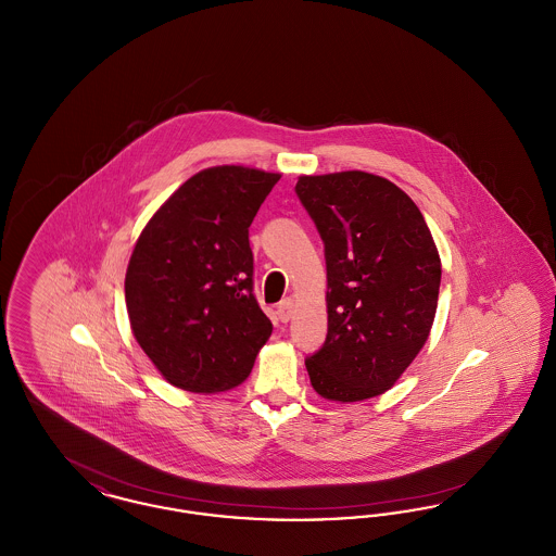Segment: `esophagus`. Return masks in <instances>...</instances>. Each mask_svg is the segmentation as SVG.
Instances as JSON below:
<instances>
[{
    "label": "esophagus",
    "mask_w": 556,
    "mask_h": 556,
    "mask_svg": "<svg viewBox=\"0 0 556 556\" xmlns=\"http://www.w3.org/2000/svg\"><path fill=\"white\" fill-rule=\"evenodd\" d=\"M277 317L281 323H288L293 317V300H283L279 306H277Z\"/></svg>",
    "instance_id": "obj_1"
}]
</instances>
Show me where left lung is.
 Listing matches in <instances>:
<instances>
[{
	"label": "left lung",
	"mask_w": 556,
	"mask_h": 556,
	"mask_svg": "<svg viewBox=\"0 0 556 556\" xmlns=\"http://www.w3.org/2000/svg\"><path fill=\"white\" fill-rule=\"evenodd\" d=\"M295 193L327 263V340L306 361L311 383L342 404L379 396L429 338L442 279L435 241L417 204L379 175H302Z\"/></svg>",
	"instance_id": "8db88e82"
}]
</instances>
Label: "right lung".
<instances>
[{
    "label": "right lung",
    "mask_w": 556,
    "mask_h": 556,
    "mask_svg": "<svg viewBox=\"0 0 556 556\" xmlns=\"http://www.w3.org/2000/svg\"><path fill=\"white\" fill-rule=\"evenodd\" d=\"M279 173L223 164L179 187L148 220L125 277L131 331L175 388L218 394L252 372L273 323L252 293L248 229Z\"/></svg>",
    "instance_id": "right-lung-1"
}]
</instances>
